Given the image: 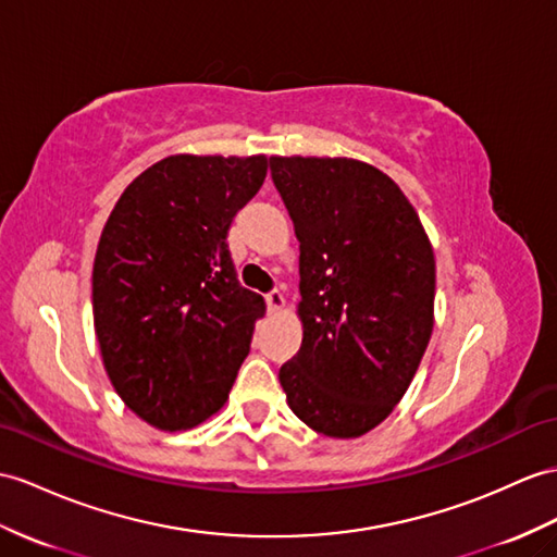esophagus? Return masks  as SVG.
<instances>
[{
    "label": "esophagus",
    "mask_w": 557,
    "mask_h": 557,
    "mask_svg": "<svg viewBox=\"0 0 557 557\" xmlns=\"http://www.w3.org/2000/svg\"><path fill=\"white\" fill-rule=\"evenodd\" d=\"M267 309H269V314H274V311H278V309H283V305H286V300H283V295L278 293V290H271L267 297Z\"/></svg>",
    "instance_id": "esophagus-1"
}]
</instances>
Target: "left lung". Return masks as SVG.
I'll use <instances>...</instances> for the list:
<instances>
[{
    "instance_id": "left-lung-1",
    "label": "left lung",
    "mask_w": 557,
    "mask_h": 557,
    "mask_svg": "<svg viewBox=\"0 0 557 557\" xmlns=\"http://www.w3.org/2000/svg\"><path fill=\"white\" fill-rule=\"evenodd\" d=\"M300 240L302 347L281 366L290 411L325 437L381 425L435 325V252L385 172L355 158L271 156Z\"/></svg>"
}]
</instances>
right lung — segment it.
<instances>
[{
  "label": "right lung",
  "instance_id": "obj_1",
  "mask_svg": "<svg viewBox=\"0 0 557 557\" xmlns=\"http://www.w3.org/2000/svg\"><path fill=\"white\" fill-rule=\"evenodd\" d=\"M267 156H168L108 216L91 271L94 331L120 399L188 430L228 399L264 300L236 278L226 234L264 184Z\"/></svg>",
  "mask_w": 557,
  "mask_h": 557
}]
</instances>
